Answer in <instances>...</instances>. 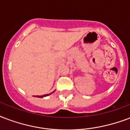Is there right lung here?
<instances>
[{
    "mask_svg": "<svg viewBox=\"0 0 130 130\" xmlns=\"http://www.w3.org/2000/svg\"><path fill=\"white\" fill-rule=\"evenodd\" d=\"M53 93V92H52ZM51 93H49V94H46V95H41V96H39V95H37L36 97H38V98H43V97H45V96H47L49 95H50Z\"/></svg>",
    "mask_w": 130,
    "mask_h": 130,
    "instance_id": "right-lung-1",
    "label": "right lung"
}]
</instances>
